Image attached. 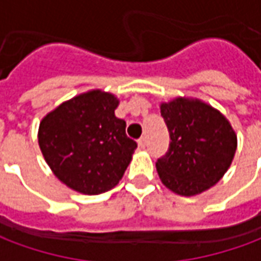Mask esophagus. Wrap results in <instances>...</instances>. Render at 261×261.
Instances as JSON below:
<instances>
[{"instance_id": "34e87169", "label": "esophagus", "mask_w": 261, "mask_h": 261, "mask_svg": "<svg viewBox=\"0 0 261 261\" xmlns=\"http://www.w3.org/2000/svg\"><path fill=\"white\" fill-rule=\"evenodd\" d=\"M138 145L141 148L147 147V137H141V138L138 140Z\"/></svg>"}]
</instances>
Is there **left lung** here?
Listing matches in <instances>:
<instances>
[{
	"label": "left lung",
	"mask_w": 261,
	"mask_h": 261,
	"mask_svg": "<svg viewBox=\"0 0 261 261\" xmlns=\"http://www.w3.org/2000/svg\"><path fill=\"white\" fill-rule=\"evenodd\" d=\"M170 142L156 161L161 180L180 196H196L221 180L235 155L236 134L217 109L198 99L161 105Z\"/></svg>",
	"instance_id": "obj_1"
}]
</instances>
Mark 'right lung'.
I'll list each match as a JSON object with an SVG mask.
<instances>
[{"label": "right lung", "instance_id": "obj_1", "mask_svg": "<svg viewBox=\"0 0 261 261\" xmlns=\"http://www.w3.org/2000/svg\"><path fill=\"white\" fill-rule=\"evenodd\" d=\"M117 97L96 89L69 99L42 120L39 147L53 173L84 194L113 189L124 175L137 142L114 116Z\"/></svg>", "mask_w": 261, "mask_h": 261}]
</instances>
